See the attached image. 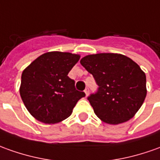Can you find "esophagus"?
Masks as SVG:
<instances>
[{
	"label": "esophagus",
	"mask_w": 160,
	"mask_h": 160,
	"mask_svg": "<svg viewBox=\"0 0 160 160\" xmlns=\"http://www.w3.org/2000/svg\"><path fill=\"white\" fill-rule=\"evenodd\" d=\"M89 88H86L85 90H84V93H85V95H86V97H88V95H89Z\"/></svg>",
	"instance_id": "esophagus-1"
}]
</instances>
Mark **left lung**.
Here are the masks:
<instances>
[{
  "label": "left lung",
  "instance_id": "left-lung-1",
  "mask_svg": "<svg viewBox=\"0 0 160 160\" xmlns=\"http://www.w3.org/2000/svg\"><path fill=\"white\" fill-rule=\"evenodd\" d=\"M80 62L98 85V91L88 97L95 114L110 124L133 118L147 92L145 74L140 67L131 58L114 53L88 55Z\"/></svg>",
  "mask_w": 160,
  "mask_h": 160
}]
</instances>
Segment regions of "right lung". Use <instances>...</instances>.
<instances>
[{"label":"right lung","mask_w":160,"mask_h":160,"mask_svg":"<svg viewBox=\"0 0 160 160\" xmlns=\"http://www.w3.org/2000/svg\"><path fill=\"white\" fill-rule=\"evenodd\" d=\"M79 55L51 51L37 57L22 74L20 95L28 112L44 124H56L71 115L85 93L68 77Z\"/></svg>","instance_id":"1"}]
</instances>
